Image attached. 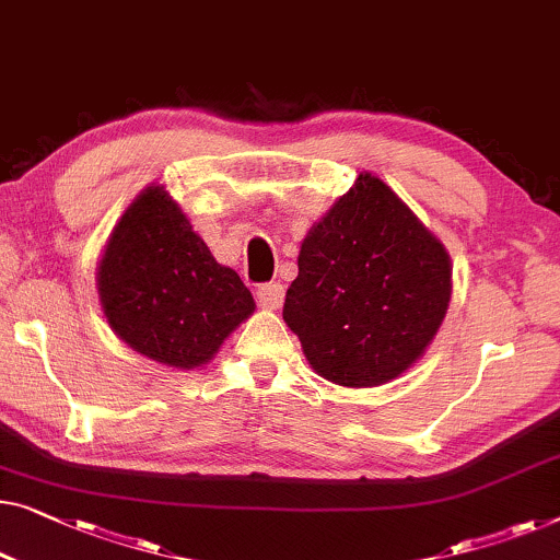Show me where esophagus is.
I'll list each match as a JSON object with an SVG mask.
<instances>
[{"instance_id":"obj_1","label":"esophagus","mask_w":560,"mask_h":560,"mask_svg":"<svg viewBox=\"0 0 560 560\" xmlns=\"http://www.w3.org/2000/svg\"><path fill=\"white\" fill-rule=\"evenodd\" d=\"M257 303L267 311H275V307L282 305V298H285V290H282L280 282H262V285H257Z\"/></svg>"}]
</instances>
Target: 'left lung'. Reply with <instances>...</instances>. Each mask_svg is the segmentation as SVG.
Instances as JSON below:
<instances>
[{
    "instance_id": "8db88e82",
    "label": "left lung",
    "mask_w": 560,
    "mask_h": 560,
    "mask_svg": "<svg viewBox=\"0 0 560 560\" xmlns=\"http://www.w3.org/2000/svg\"><path fill=\"white\" fill-rule=\"evenodd\" d=\"M450 293L447 249L363 172L303 240L282 318L323 378L378 386L424 353Z\"/></svg>"
}]
</instances>
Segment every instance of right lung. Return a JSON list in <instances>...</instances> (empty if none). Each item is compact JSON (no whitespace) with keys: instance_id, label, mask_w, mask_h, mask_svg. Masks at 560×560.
Listing matches in <instances>:
<instances>
[{"instance_id":"right-lung-1","label":"right lung","mask_w":560,"mask_h":560,"mask_svg":"<svg viewBox=\"0 0 560 560\" xmlns=\"http://www.w3.org/2000/svg\"><path fill=\"white\" fill-rule=\"evenodd\" d=\"M98 293L133 351L176 369L207 363L255 311L240 275L214 260L161 186H149L113 230Z\"/></svg>"}]
</instances>
